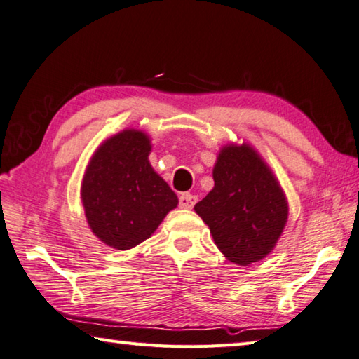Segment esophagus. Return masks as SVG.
<instances>
[{"mask_svg":"<svg viewBox=\"0 0 359 359\" xmlns=\"http://www.w3.org/2000/svg\"><path fill=\"white\" fill-rule=\"evenodd\" d=\"M198 198L194 196V194H190V193H182L179 196V205L182 208H191L194 204H196Z\"/></svg>","mask_w":359,"mask_h":359,"instance_id":"obj_1","label":"esophagus"}]
</instances>
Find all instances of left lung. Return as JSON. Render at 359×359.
I'll return each instance as SVG.
<instances>
[{
	"instance_id": "8db88e82",
	"label": "left lung",
	"mask_w": 359,
	"mask_h": 359,
	"mask_svg": "<svg viewBox=\"0 0 359 359\" xmlns=\"http://www.w3.org/2000/svg\"><path fill=\"white\" fill-rule=\"evenodd\" d=\"M215 187L194 205L215 245L233 264L250 265L276 246L289 205L275 174L254 149L229 144L213 168Z\"/></svg>"
}]
</instances>
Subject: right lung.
Returning a JSON list of instances; mask_svg holds the SVG:
<instances>
[{"label": "right lung", "instance_id": "add662e5", "mask_svg": "<svg viewBox=\"0 0 359 359\" xmlns=\"http://www.w3.org/2000/svg\"><path fill=\"white\" fill-rule=\"evenodd\" d=\"M151 149L144 132L127 128L97 149L84 172L81 201L88 224L116 250L144 242L179 204L149 163Z\"/></svg>", "mask_w": 359, "mask_h": 359}]
</instances>
